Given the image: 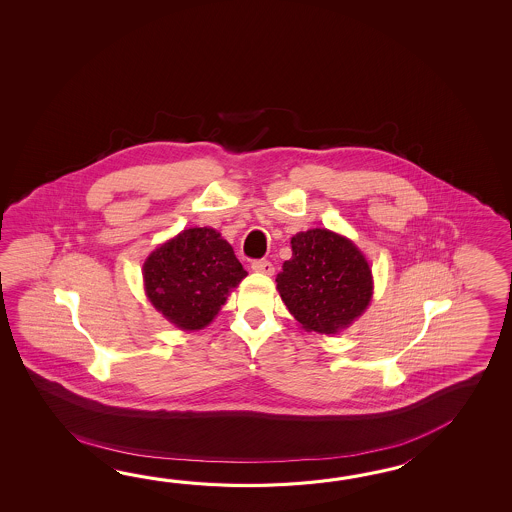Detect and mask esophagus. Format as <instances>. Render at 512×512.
<instances>
[{"instance_id": "1", "label": "esophagus", "mask_w": 512, "mask_h": 512, "mask_svg": "<svg viewBox=\"0 0 512 512\" xmlns=\"http://www.w3.org/2000/svg\"><path fill=\"white\" fill-rule=\"evenodd\" d=\"M251 269L254 272H261V274H269L271 276L274 272V265L269 260H254L251 263Z\"/></svg>"}]
</instances>
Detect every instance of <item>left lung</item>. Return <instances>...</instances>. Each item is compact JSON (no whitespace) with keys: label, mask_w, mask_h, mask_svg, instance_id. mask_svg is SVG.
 Here are the masks:
<instances>
[{"label":"left lung","mask_w":512,"mask_h":512,"mask_svg":"<svg viewBox=\"0 0 512 512\" xmlns=\"http://www.w3.org/2000/svg\"><path fill=\"white\" fill-rule=\"evenodd\" d=\"M276 289L307 331L335 335L359 318L373 294L371 269L353 241L327 229L298 232Z\"/></svg>","instance_id":"1"}]
</instances>
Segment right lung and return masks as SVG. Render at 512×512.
Wrapping results in <instances>:
<instances>
[{"mask_svg":"<svg viewBox=\"0 0 512 512\" xmlns=\"http://www.w3.org/2000/svg\"><path fill=\"white\" fill-rule=\"evenodd\" d=\"M245 276L229 241L207 227L183 230L157 247L142 267L153 307L185 331L208 326Z\"/></svg>","mask_w":512,"mask_h":512,"instance_id":"add662e5","label":"right lung"}]
</instances>
